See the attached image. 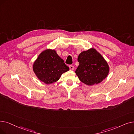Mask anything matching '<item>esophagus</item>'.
<instances>
[{"mask_svg": "<svg viewBox=\"0 0 134 134\" xmlns=\"http://www.w3.org/2000/svg\"><path fill=\"white\" fill-rule=\"evenodd\" d=\"M69 69H71V70H73V69H74V66H72V65H69Z\"/></svg>", "mask_w": 134, "mask_h": 134, "instance_id": "obj_1", "label": "esophagus"}]
</instances>
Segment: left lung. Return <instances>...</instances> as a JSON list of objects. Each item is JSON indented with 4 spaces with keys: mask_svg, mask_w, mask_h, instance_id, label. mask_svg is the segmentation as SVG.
Instances as JSON below:
<instances>
[{
    "mask_svg": "<svg viewBox=\"0 0 134 134\" xmlns=\"http://www.w3.org/2000/svg\"><path fill=\"white\" fill-rule=\"evenodd\" d=\"M78 61L79 65L75 72L81 82L88 85L101 83L109 73L107 62L93 48L81 52Z\"/></svg>",
    "mask_w": 134,
    "mask_h": 134,
    "instance_id": "left-lung-1",
    "label": "left lung"
}]
</instances>
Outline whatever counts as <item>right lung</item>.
Wrapping results in <instances>:
<instances>
[{
	"label": "right lung",
	"instance_id": "obj_1",
	"mask_svg": "<svg viewBox=\"0 0 134 134\" xmlns=\"http://www.w3.org/2000/svg\"><path fill=\"white\" fill-rule=\"evenodd\" d=\"M33 69L39 80L49 84L59 80L62 73L69 70V67L55 50L47 49L39 55Z\"/></svg>",
	"mask_w": 134,
	"mask_h": 134
}]
</instances>
